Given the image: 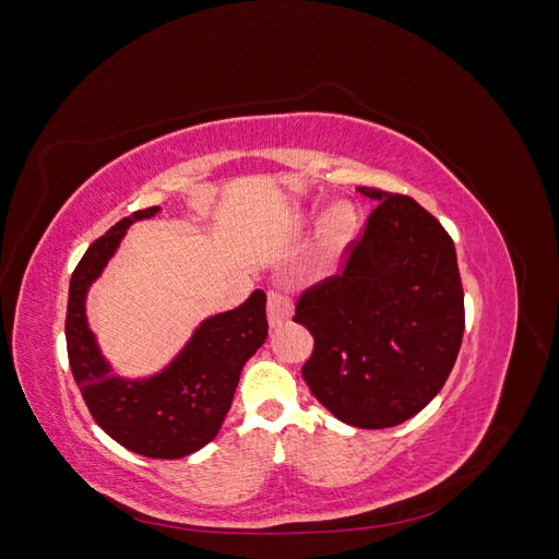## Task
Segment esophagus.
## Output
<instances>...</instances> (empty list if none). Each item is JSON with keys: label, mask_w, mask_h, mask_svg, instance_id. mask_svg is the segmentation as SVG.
Returning <instances> with one entry per match:
<instances>
[{"label": "esophagus", "mask_w": 559, "mask_h": 559, "mask_svg": "<svg viewBox=\"0 0 559 559\" xmlns=\"http://www.w3.org/2000/svg\"><path fill=\"white\" fill-rule=\"evenodd\" d=\"M294 314L292 300L282 292H267V321L270 326H282L284 321H289Z\"/></svg>", "instance_id": "esophagus-1"}]
</instances>
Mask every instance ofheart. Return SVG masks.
<instances>
[{"mask_svg": "<svg viewBox=\"0 0 559 559\" xmlns=\"http://www.w3.org/2000/svg\"><path fill=\"white\" fill-rule=\"evenodd\" d=\"M359 228V214L354 210L352 202H335L326 210V214L321 216L319 224V235H317V263L319 267L331 270L349 242L354 240Z\"/></svg>", "mask_w": 559, "mask_h": 559, "instance_id": "heart-1", "label": "heart"}]
</instances>
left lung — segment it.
Masks as SVG:
<instances>
[{"label":"left lung","instance_id":"obj_1","mask_svg":"<svg viewBox=\"0 0 559 559\" xmlns=\"http://www.w3.org/2000/svg\"><path fill=\"white\" fill-rule=\"evenodd\" d=\"M380 202L341 275L300 296L294 321L314 337L302 366L314 399L359 429H386L441 392L464 335L454 242L408 195Z\"/></svg>","mask_w":559,"mask_h":559}]
</instances>
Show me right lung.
Returning a JSON list of instances; mask_svg holds the SVG:
<instances>
[{
  "label": "right lung",
  "mask_w": 559,
  "mask_h": 559,
  "mask_svg": "<svg viewBox=\"0 0 559 559\" xmlns=\"http://www.w3.org/2000/svg\"><path fill=\"white\" fill-rule=\"evenodd\" d=\"M160 207L126 216L97 238L79 261L67 300V354L91 415L116 443L151 460H179L205 448L230 411L242 366L267 337L265 294L253 292L240 308L202 319L177 357L146 378L114 376L88 326L93 282L121 247L128 228Z\"/></svg>",
  "instance_id": "1"
}]
</instances>
